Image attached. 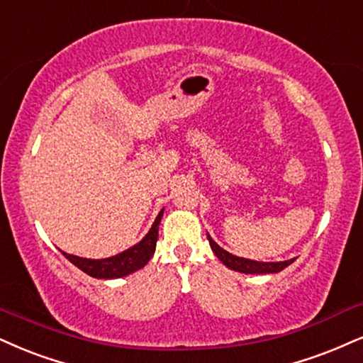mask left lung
<instances>
[{
  "instance_id": "1",
  "label": "left lung",
  "mask_w": 363,
  "mask_h": 363,
  "mask_svg": "<svg viewBox=\"0 0 363 363\" xmlns=\"http://www.w3.org/2000/svg\"><path fill=\"white\" fill-rule=\"evenodd\" d=\"M207 237L213 254H216V256L220 259L227 267H229V269L244 272V274H271V272L283 271L284 267H288L291 262H294V259H289V261H279V262H259V261H252V259L237 257L234 254L227 252L225 249H222L208 234Z\"/></svg>"
}]
</instances>
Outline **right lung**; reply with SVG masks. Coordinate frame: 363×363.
<instances>
[{
  "mask_svg": "<svg viewBox=\"0 0 363 363\" xmlns=\"http://www.w3.org/2000/svg\"><path fill=\"white\" fill-rule=\"evenodd\" d=\"M163 217V210L158 213L156 220L147 234L143 237L141 242H138L133 247H129L124 252L116 254L113 257L107 259H86L72 256V254L62 252L69 259L74 266H77L80 271L86 274L97 277V279H116V277H124L131 272L145 267L147 261L153 257L156 249V240H158V225Z\"/></svg>",
  "mask_w": 363,
  "mask_h": 363,
  "instance_id": "1",
  "label": "right lung"
}]
</instances>
